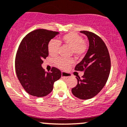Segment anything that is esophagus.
<instances>
[{"mask_svg":"<svg viewBox=\"0 0 127 127\" xmlns=\"http://www.w3.org/2000/svg\"><path fill=\"white\" fill-rule=\"evenodd\" d=\"M71 76V74L68 73L64 72V71H62V78H68Z\"/></svg>","mask_w":127,"mask_h":127,"instance_id":"obj_1","label":"esophagus"}]
</instances>
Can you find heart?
<instances>
[{
	"mask_svg": "<svg viewBox=\"0 0 127 127\" xmlns=\"http://www.w3.org/2000/svg\"><path fill=\"white\" fill-rule=\"evenodd\" d=\"M64 43L71 48V52L76 57H81L85 54L86 51L87 47L84 42L83 38L77 33L74 32L68 33L62 38ZM60 42L57 39H51L48 44V50L52 56H56L58 54ZM74 61L72 59H64L59 58L55 60V63L60 68L65 69L73 63Z\"/></svg>",
	"mask_w": 127,
	"mask_h": 127,
	"instance_id": "1",
	"label": "heart"
}]
</instances>
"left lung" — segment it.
Masks as SVG:
<instances>
[{
    "label": "left lung",
    "mask_w": 127,
    "mask_h": 127,
    "mask_svg": "<svg viewBox=\"0 0 127 127\" xmlns=\"http://www.w3.org/2000/svg\"><path fill=\"white\" fill-rule=\"evenodd\" d=\"M80 32L88 37L89 48L75 67L76 70L85 73L82 79L76 77L77 84L71 92L76 97L86 100L96 95L104 87L111 70V59L107 47L99 36L87 31Z\"/></svg>",
    "instance_id": "obj_1"
}]
</instances>
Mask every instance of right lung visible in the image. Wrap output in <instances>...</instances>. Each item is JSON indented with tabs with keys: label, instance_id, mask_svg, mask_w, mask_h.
Segmentation results:
<instances>
[{
	"label": "right lung",
	"instance_id": "1",
	"mask_svg": "<svg viewBox=\"0 0 127 127\" xmlns=\"http://www.w3.org/2000/svg\"><path fill=\"white\" fill-rule=\"evenodd\" d=\"M59 32L44 29L27 34L21 41L15 59V70L20 83L25 91L36 97L47 96L53 89L62 73L53 67L46 72L41 65L48 56V44Z\"/></svg>",
	"mask_w": 127,
	"mask_h": 127
}]
</instances>
